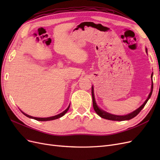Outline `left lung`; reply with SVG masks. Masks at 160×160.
Listing matches in <instances>:
<instances>
[{
	"instance_id": "1",
	"label": "left lung",
	"mask_w": 160,
	"mask_h": 160,
	"mask_svg": "<svg viewBox=\"0 0 160 160\" xmlns=\"http://www.w3.org/2000/svg\"><path fill=\"white\" fill-rule=\"evenodd\" d=\"M146 51L147 52V49H146ZM152 75L153 74H152ZM152 91H153V80H152V89H151V92H150V93L148 96V99L146 100V101L143 103V104L141 106V107H139L138 109H136L135 111H134L133 112L131 113L128 115H122V116H120V115H112V114H110L109 113L105 112V111H103L102 109H101L98 108V106L97 105L96 102H95V96H94V92H93V87L92 86V88H91V94H92V98H93V108L95 112L97 113L99 116H100L101 118L106 119H109V120H112V121H125V120H129L133 118L134 117H135L140 111H142V109L144 108V106L146 105V104L147 103L148 99L150 98V97H151L152 94Z\"/></svg>"
}]
</instances>
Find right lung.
Instances as JSON below:
<instances>
[{
	"instance_id": "1",
	"label": "right lung",
	"mask_w": 160,
	"mask_h": 160,
	"mask_svg": "<svg viewBox=\"0 0 160 160\" xmlns=\"http://www.w3.org/2000/svg\"><path fill=\"white\" fill-rule=\"evenodd\" d=\"M69 107H70V105H69V107L67 108L64 111H62V113H61L60 114H59V115H55V116H52V117H50V118H34V117H32V116H30V115H27V114H26V113H23L22 111V113L25 115H26L27 117H28V118H32V119H35V120H37V121H41V122H45V121H51V120H54V119H59V118H61L62 116H63L67 112V111L69 110Z\"/></svg>"
}]
</instances>
